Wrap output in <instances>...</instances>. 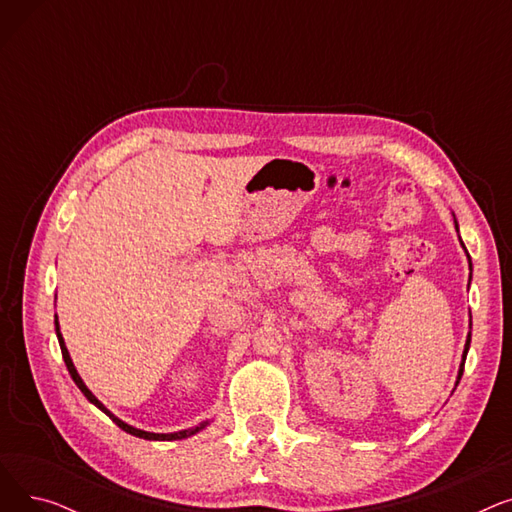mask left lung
Listing matches in <instances>:
<instances>
[{"label":"left lung","mask_w":512,"mask_h":512,"mask_svg":"<svg viewBox=\"0 0 512 512\" xmlns=\"http://www.w3.org/2000/svg\"><path fill=\"white\" fill-rule=\"evenodd\" d=\"M454 226L459 228V224L454 222ZM463 249H465V245H463ZM467 257H469V253H467ZM469 267H471V259H469ZM469 282H471V278H469ZM469 344H471V332H469V336H467V342H465V351H463V361H461V367H459V378H456V384L461 382V375H463V369H465V359H467V353H469Z\"/></svg>","instance_id":"obj_1"}]
</instances>
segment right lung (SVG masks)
I'll return each instance as SVG.
<instances>
[{"instance_id":"right-lung-1","label":"right lung","mask_w":512,"mask_h":512,"mask_svg":"<svg viewBox=\"0 0 512 512\" xmlns=\"http://www.w3.org/2000/svg\"><path fill=\"white\" fill-rule=\"evenodd\" d=\"M56 334H58V342H60V348H62V357H64V363H66V367H68V371H70V375H72V380H74V384L78 386V390L83 392L85 396H87V400L89 402H93V405L97 407V409H101L107 417H110L120 429H124L126 434H130V436H137V438H143V440H184V438H191V436H195L197 432H201V429H205V425H207V421H203V423H199L197 427H191V429H182V432H174V434H153V432H143V429H137V427H132V425H128V423H124L122 419H118L116 415H112V411H107L105 407H103V402L101 400H97V396L85 386V382H83V378H80L78 375V371H76V367H74V363H72V359H70V353H68V348H66V342H64V338H62V334H60V324H58V315H56Z\"/></svg>"}]
</instances>
